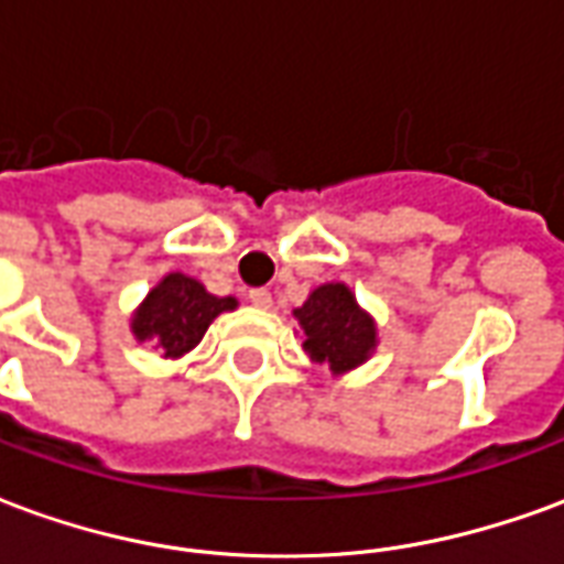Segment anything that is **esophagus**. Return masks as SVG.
Instances as JSON below:
<instances>
[{"mask_svg":"<svg viewBox=\"0 0 564 564\" xmlns=\"http://www.w3.org/2000/svg\"><path fill=\"white\" fill-rule=\"evenodd\" d=\"M247 299H250V305L271 307V293H269V290H262V286H257V290H250V293H247Z\"/></svg>","mask_w":564,"mask_h":564,"instance_id":"1","label":"esophagus"}]
</instances>
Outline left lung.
Returning a JSON list of instances; mask_svg holds the SVG:
<instances>
[{
  "label": "left lung",
  "mask_w": 564,
  "mask_h": 564,
  "mask_svg": "<svg viewBox=\"0 0 564 564\" xmlns=\"http://www.w3.org/2000/svg\"><path fill=\"white\" fill-rule=\"evenodd\" d=\"M295 319L305 329V354L332 371L356 368L375 350V323L356 305L354 293L344 283L317 286L295 311Z\"/></svg>",
  "instance_id": "left-lung-1"
}]
</instances>
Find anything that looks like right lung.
Masks as SVG:
<instances>
[{
  "label": "right lung",
  "mask_w": 564,
  "mask_h": 564,
  "mask_svg": "<svg viewBox=\"0 0 564 564\" xmlns=\"http://www.w3.org/2000/svg\"><path fill=\"white\" fill-rule=\"evenodd\" d=\"M232 307L235 299L210 295L202 283L174 271L150 290L144 305L135 311L132 332L139 341L156 338V347H162V354L174 359V356L193 350L202 341V335L208 332L214 317L223 311H232Z\"/></svg>",
  "instance_id": "obj_1"
}]
</instances>
